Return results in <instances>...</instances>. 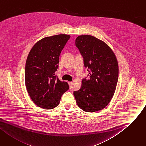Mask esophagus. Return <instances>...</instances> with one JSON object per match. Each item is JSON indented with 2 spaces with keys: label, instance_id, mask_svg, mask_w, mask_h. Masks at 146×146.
I'll list each match as a JSON object with an SVG mask.
<instances>
[{
  "label": "esophagus",
  "instance_id": "esophagus-1",
  "mask_svg": "<svg viewBox=\"0 0 146 146\" xmlns=\"http://www.w3.org/2000/svg\"><path fill=\"white\" fill-rule=\"evenodd\" d=\"M69 83V87H70V89H71L72 88V84H73V82H69L68 83Z\"/></svg>",
  "mask_w": 146,
  "mask_h": 146
}]
</instances>
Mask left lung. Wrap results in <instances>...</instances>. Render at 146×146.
<instances>
[{
  "label": "left lung",
  "mask_w": 146,
  "mask_h": 146,
  "mask_svg": "<svg viewBox=\"0 0 146 146\" xmlns=\"http://www.w3.org/2000/svg\"><path fill=\"white\" fill-rule=\"evenodd\" d=\"M75 44L89 69V78L73 94L77 106L86 112H95L108 105L114 94L119 77V64L111 48L91 35L77 37Z\"/></svg>",
  "instance_id": "8db88e82"
}]
</instances>
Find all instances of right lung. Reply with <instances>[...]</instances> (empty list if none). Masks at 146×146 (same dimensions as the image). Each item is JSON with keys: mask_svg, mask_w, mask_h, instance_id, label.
<instances>
[{"mask_svg": "<svg viewBox=\"0 0 146 146\" xmlns=\"http://www.w3.org/2000/svg\"><path fill=\"white\" fill-rule=\"evenodd\" d=\"M70 35L46 37L36 42L29 52L25 66V85L32 101L40 108L49 110L59 104L62 95L69 90L54 73L59 56Z\"/></svg>", "mask_w": 146, "mask_h": 146, "instance_id": "add662e5", "label": "right lung"}]
</instances>
